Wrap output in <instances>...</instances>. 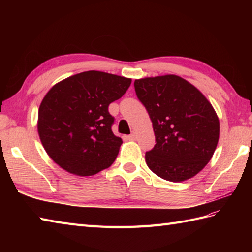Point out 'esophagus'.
I'll list each match as a JSON object with an SVG mask.
<instances>
[{
    "mask_svg": "<svg viewBox=\"0 0 252 252\" xmlns=\"http://www.w3.org/2000/svg\"><path fill=\"white\" fill-rule=\"evenodd\" d=\"M127 138H129V140H131V141H135L136 140V134L134 132L132 133V134H130L129 136H127Z\"/></svg>",
    "mask_w": 252,
    "mask_h": 252,
    "instance_id": "1",
    "label": "esophagus"
}]
</instances>
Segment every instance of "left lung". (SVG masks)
<instances>
[{"mask_svg": "<svg viewBox=\"0 0 252 252\" xmlns=\"http://www.w3.org/2000/svg\"><path fill=\"white\" fill-rule=\"evenodd\" d=\"M134 88L156 137V145L145 155L148 168L170 182L199 173L211 160L220 136V122L210 101L175 74L137 79Z\"/></svg>", "mask_w": 252, "mask_h": 252, "instance_id": "8db88e82", "label": "left lung"}]
</instances>
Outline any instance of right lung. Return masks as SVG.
Wrapping results in <instances>:
<instances>
[{"mask_svg": "<svg viewBox=\"0 0 252 252\" xmlns=\"http://www.w3.org/2000/svg\"><path fill=\"white\" fill-rule=\"evenodd\" d=\"M132 80L103 71H84L56 83L42 99L37 133L46 154L67 172L98 173L112 164L122 144L111 131L112 101Z\"/></svg>", "mask_w": 252, "mask_h": 252, "instance_id": "right-lung-1", "label": "right lung"}]
</instances>
